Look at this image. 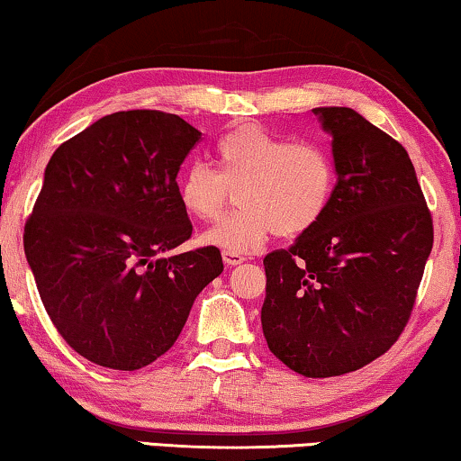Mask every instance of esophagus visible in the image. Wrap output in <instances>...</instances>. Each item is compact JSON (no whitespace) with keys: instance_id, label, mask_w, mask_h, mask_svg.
Instances as JSON below:
<instances>
[{"instance_id":"34e87169","label":"esophagus","mask_w":461,"mask_h":461,"mask_svg":"<svg viewBox=\"0 0 461 461\" xmlns=\"http://www.w3.org/2000/svg\"><path fill=\"white\" fill-rule=\"evenodd\" d=\"M222 259L226 266H239L245 262V258L241 256V253H235V251H222Z\"/></svg>"}]
</instances>
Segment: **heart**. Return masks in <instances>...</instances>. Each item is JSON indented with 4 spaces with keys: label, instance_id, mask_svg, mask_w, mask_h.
<instances>
[{
    "label": "heart",
    "instance_id": "obj_1",
    "mask_svg": "<svg viewBox=\"0 0 461 461\" xmlns=\"http://www.w3.org/2000/svg\"><path fill=\"white\" fill-rule=\"evenodd\" d=\"M241 208L203 232L202 243L245 253L270 235L299 237L330 208L337 168L322 143L239 126L216 143V170L193 162L181 172L176 195L183 212L197 222L218 218L235 189Z\"/></svg>",
    "mask_w": 461,
    "mask_h": 461
}]
</instances>
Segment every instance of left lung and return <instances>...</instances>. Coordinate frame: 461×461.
I'll return each mask as SVG.
<instances>
[{
    "label": "left lung",
    "mask_w": 461,
    "mask_h": 461,
    "mask_svg": "<svg viewBox=\"0 0 461 461\" xmlns=\"http://www.w3.org/2000/svg\"><path fill=\"white\" fill-rule=\"evenodd\" d=\"M332 137L337 186L322 220L264 258L270 351L310 378L383 356L411 316L432 218L403 145L351 108H316Z\"/></svg>",
    "instance_id": "8db88e82"
}]
</instances>
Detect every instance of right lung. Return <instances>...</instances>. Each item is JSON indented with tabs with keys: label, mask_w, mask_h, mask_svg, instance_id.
I'll return each mask as SVG.
<instances>
[{
	"label": "right lung",
	"mask_w": 461,
	"mask_h": 461,
	"mask_svg": "<svg viewBox=\"0 0 461 461\" xmlns=\"http://www.w3.org/2000/svg\"><path fill=\"white\" fill-rule=\"evenodd\" d=\"M199 139L176 114L116 112L64 141L45 168L24 224L26 262L53 326L93 364L156 362L224 270L216 247L166 256L191 239L176 175Z\"/></svg>",
	"instance_id": "obj_1"
}]
</instances>
